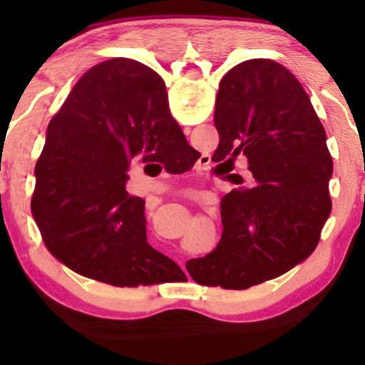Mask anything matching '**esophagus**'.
<instances>
[{
  "instance_id": "34e87169",
  "label": "esophagus",
  "mask_w": 365,
  "mask_h": 365,
  "mask_svg": "<svg viewBox=\"0 0 365 365\" xmlns=\"http://www.w3.org/2000/svg\"><path fill=\"white\" fill-rule=\"evenodd\" d=\"M195 202L199 204V207L202 209L204 212H207V215H211V212H215V209H216L215 204H212L209 199H206V197H197Z\"/></svg>"
}]
</instances>
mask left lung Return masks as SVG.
I'll use <instances>...</instances> for the list:
<instances>
[{
	"label": "left lung",
	"mask_w": 365,
	"mask_h": 365,
	"mask_svg": "<svg viewBox=\"0 0 365 365\" xmlns=\"http://www.w3.org/2000/svg\"><path fill=\"white\" fill-rule=\"evenodd\" d=\"M215 171L237 188L221 200L212 250L230 290H247L304 262L331 211L326 132L309 96L283 70L249 60L221 78Z\"/></svg>",
	"instance_id": "8db88e82"
}]
</instances>
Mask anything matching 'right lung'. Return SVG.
Masks as SVG:
<instances>
[{
	"mask_svg": "<svg viewBox=\"0 0 365 365\" xmlns=\"http://www.w3.org/2000/svg\"><path fill=\"white\" fill-rule=\"evenodd\" d=\"M166 116L163 78L116 60L83 75L48 125L34 190L48 245L108 295L161 283L173 262L148 242L145 202L125 188L130 170L156 158Z\"/></svg>",
	"mask_w": 365,
	"mask_h": 365,
	"instance_id": "right-lung-1",
	"label": "right lung"
}]
</instances>
